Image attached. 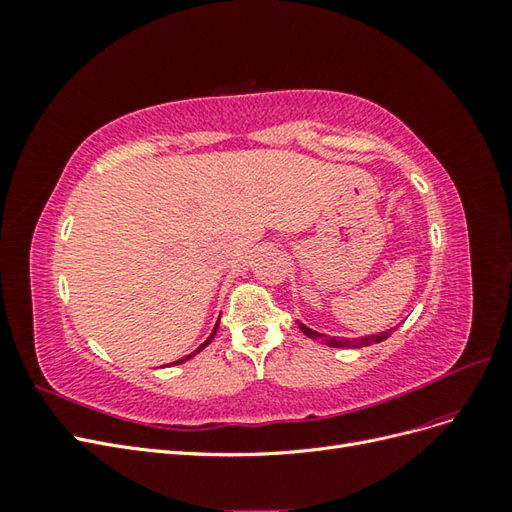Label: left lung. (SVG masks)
Returning a JSON list of instances; mask_svg holds the SVG:
<instances>
[{
  "mask_svg": "<svg viewBox=\"0 0 512 512\" xmlns=\"http://www.w3.org/2000/svg\"><path fill=\"white\" fill-rule=\"evenodd\" d=\"M299 324V329L307 335V337H312V339H318L320 344H327V346H331V348H363V346H371V344H380V342H384L386 337H391V333L397 329H389V331H382V333H378V335H367V337H359V339H346V337H329V335H322V333H318V331H314V329H309V327H305L303 322H297Z\"/></svg>",
  "mask_w": 512,
  "mask_h": 512,
  "instance_id": "1",
  "label": "left lung"
}]
</instances>
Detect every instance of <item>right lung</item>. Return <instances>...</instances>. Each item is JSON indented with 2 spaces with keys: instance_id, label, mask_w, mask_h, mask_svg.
<instances>
[{
  "instance_id": "1",
  "label": "right lung",
  "mask_w": 512,
  "mask_h": 512,
  "mask_svg": "<svg viewBox=\"0 0 512 512\" xmlns=\"http://www.w3.org/2000/svg\"><path fill=\"white\" fill-rule=\"evenodd\" d=\"M218 327H220V320L218 322H215V327H213V331H211V335L205 339V342L203 344H200L198 346V350H194L192 354H188V356H183V359H179V361H175V363H170V365H179V363H185V361H190L192 359V356L196 354V352H200V350H203V348H207L211 342H213V337H215V333H218Z\"/></svg>"
}]
</instances>
